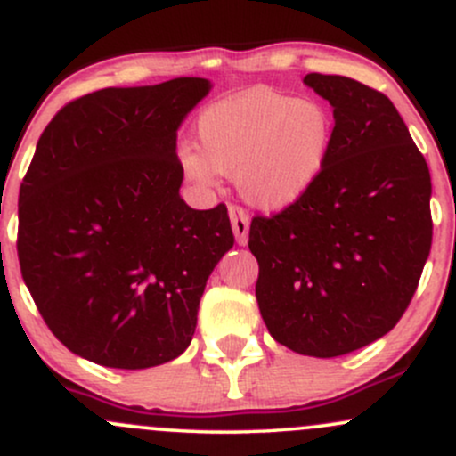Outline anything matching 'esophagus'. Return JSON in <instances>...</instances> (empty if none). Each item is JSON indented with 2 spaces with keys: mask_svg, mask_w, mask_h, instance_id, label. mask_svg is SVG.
<instances>
[{
  "mask_svg": "<svg viewBox=\"0 0 456 456\" xmlns=\"http://www.w3.org/2000/svg\"><path fill=\"white\" fill-rule=\"evenodd\" d=\"M229 220H232V229L233 236H236L238 244H247L248 242V214L244 212L242 208L238 205H229Z\"/></svg>",
  "mask_w": 456,
  "mask_h": 456,
  "instance_id": "esophagus-1",
  "label": "esophagus"
}]
</instances>
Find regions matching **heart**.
<instances>
[{"label":"heart","mask_w":456,"mask_h":456,"mask_svg":"<svg viewBox=\"0 0 456 456\" xmlns=\"http://www.w3.org/2000/svg\"><path fill=\"white\" fill-rule=\"evenodd\" d=\"M335 123L312 97L251 88L205 108L197 121L199 149L182 147L179 167L199 188L233 175L247 203L266 212L289 208L327 167Z\"/></svg>","instance_id":"1"}]
</instances>
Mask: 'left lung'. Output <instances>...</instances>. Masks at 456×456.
I'll use <instances>...</instances> for the list:
<instances>
[{"instance_id":"left-lung-1","label":"left lung","mask_w":456,"mask_h":456,"mask_svg":"<svg viewBox=\"0 0 456 456\" xmlns=\"http://www.w3.org/2000/svg\"><path fill=\"white\" fill-rule=\"evenodd\" d=\"M333 106L327 167L274 216H255L259 312L279 344L339 357L392 331L431 253V173L394 103L344 75L303 79Z\"/></svg>"}]
</instances>
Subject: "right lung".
Instances as JSON below:
<instances>
[{
  "label": "right lung",
  "mask_w": 456,
  "mask_h": 456,
  "mask_svg": "<svg viewBox=\"0 0 456 456\" xmlns=\"http://www.w3.org/2000/svg\"><path fill=\"white\" fill-rule=\"evenodd\" d=\"M209 88L97 90L38 140L19 190V264L47 327L88 362L153 368L192 342L208 277L233 247L223 203L179 197L177 129Z\"/></svg>",
  "instance_id": "right-lung-1"
}]
</instances>
